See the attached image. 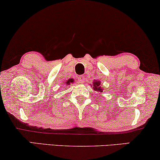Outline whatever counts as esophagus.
Returning a JSON list of instances; mask_svg holds the SVG:
<instances>
[{"label": "esophagus", "mask_w": 160, "mask_h": 160, "mask_svg": "<svg viewBox=\"0 0 160 160\" xmlns=\"http://www.w3.org/2000/svg\"><path fill=\"white\" fill-rule=\"evenodd\" d=\"M77 78H78V82L79 83V84H83V83L84 82V78L83 77V76H78Z\"/></svg>", "instance_id": "obj_1"}]
</instances>
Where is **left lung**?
<instances>
[{"label": "left lung", "instance_id": "obj_1", "mask_svg": "<svg viewBox=\"0 0 160 160\" xmlns=\"http://www.w3.org/2000/svg\"><path fill=\"white\" fill-rule=\"evenodd\" d=\"M93 89L94 90H96V91H98L100 92H102V91H103V89L101 88V87H100V81H97V80H95L93 82Z\"/></svg>", "mask_w": 160, "mask_h": 160}]
</instances>
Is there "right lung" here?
Returning <instances> with one entry per match:
<instances>
[{"instance_id": "obj_1", "label": "right lung", "mask_w": 160, "mask_h": 160, "mask_svg": "<svg viewBox=\"0 0 160 160\" xmlns=\"http://www.w3.org/2000/svg\"><path fill=\"white\" fill-rule=\"evenodd\" d=\"M71 83H73V78H70L69 80H68V82L65 83V84L69 85V84H71Z\"/></svg>"}]
</instances>
